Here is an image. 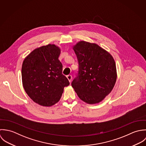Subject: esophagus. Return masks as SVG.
<instances>
[{
    "mask_svg": "<svg viewBox=\"0 0 146 146\" xmlns=\"http://www.w3.org/2000/svg\"><path fill=\"white\" fill-rule=\"evenodd\" d=\"M66 78H68V81H69V82H70L71 81H72V76H71L70 74H69V75L66 76Z\"/></svg>",
    "mask_w": 146,
    "mask_h": 146,
    "instance_id": "obj_1",
    "label": "esophagus"
}]
</instances>
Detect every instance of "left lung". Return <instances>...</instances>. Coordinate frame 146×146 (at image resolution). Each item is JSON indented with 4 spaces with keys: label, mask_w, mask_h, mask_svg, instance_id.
Returning a JSON list of instances; mask_svg holds the SVG:
<instances>
[{
    "label": "left lung",
    "mask_w": 146,
    "mask_h": 146,
    "mask_svg": "<svg viewBox=\"0 0 146 146\" xmlns=\"http://www.w3.org/2000/svg\"><path fill=\"white\" fill-rule=\"evenodd\" d=\"M72 48L78 61L79 70L72 86L84 102L99 103L116 84L115 61L110 53L95 43L81 40Z\"/></svg>",
    "instance_id": "obj_1"
}]
</instances>
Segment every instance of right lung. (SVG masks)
<instances>
[{
    "label": "right lung",
    "instance_id": "1",
    "mask_svg": "<svg viewBox=\"0 0 146 146\" xmlns=\"http://www.w3.org/2000/svg\"><path fill=\"white\" fill-rule=\"evenodd\" d=\"M60 48L48 44L35 48L25 58L21 69L24 88L33 102L51 107L60 100L64 88L69 82L62 74L58 60Z\"/></svg>",
    "mask_w": 146,
    "mask_h": 146
}]
</instances>
